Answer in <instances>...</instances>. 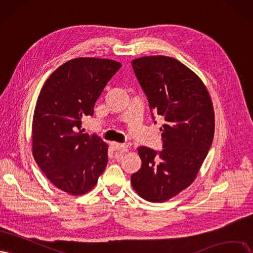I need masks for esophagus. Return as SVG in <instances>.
Returning <instances> with one entry per match:
<instances>
[{
	"instance_id": "1",
	"label": "esophagus",
	"mask_w": 253,
	"mask_h": 253,
	"mask_svg": "<svg viewBox=\"0 0 253 253\" xmlns=\"http://www.w3.org/2000/svg\"><path fill=\"white\" fill-rule=\"evenodd\" d=\"M110 145H111V147H112L113 150H115L118 153H121V154L125 152L128 148V145H126V144H120V143L112 142Z\"/></svg>"
}]
</instances>
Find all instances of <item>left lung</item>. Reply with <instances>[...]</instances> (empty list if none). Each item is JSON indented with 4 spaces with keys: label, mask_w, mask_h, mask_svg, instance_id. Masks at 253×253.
<instances>
[{
    "label": "left lung",
    "mask_w": 253,
    "mask_h": 253,
    "mask_svg": "<svg viewBox=\"0 0 253 253\" xmlns=\"http://www.w3.org/2000/svg\"><path fill=\"white\" fill-rule=\"evenodd\" d=\"M147 96L151 117L162 116L163 150L137 149L142 167L131 175L136 193L164 202L187 188L197 176L213 141L212 102L201 79L184 64L164 55L131 62Z\"/></svg>",
    "instance_id": "1"
}]
</instances>
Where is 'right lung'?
I'll use <instances>...</instances> for the list:
<instances>
[{
  "label": "right lung",
  "mask_w": 253,
  "mask_h": 253,
  "mask_svg": "<svg viewBox=\"0 0 253 253\" xmlns=\"http://www.w3.org/2000/svg\"><path fill=\"white\" fill-rule=\"evenodd\" d=\"M119 62L79 58L63 64L41 89L32 120V154L55 187L72 195L90 191L104 172L108 145L81 131Z\"/></svg>",
  "instance_id": "add662e5"
}]
</instances>
